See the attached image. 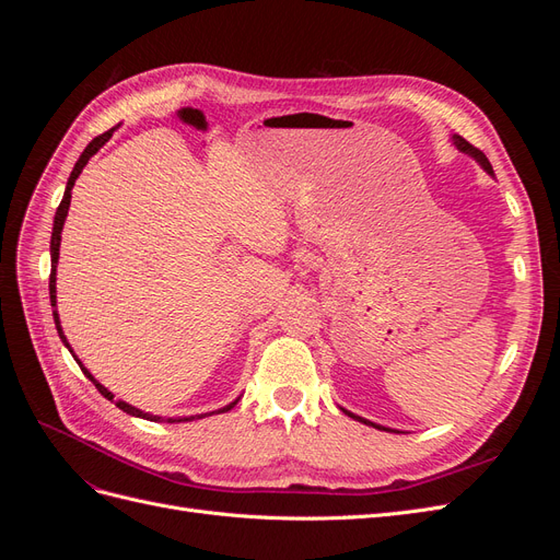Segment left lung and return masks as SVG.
Listing matches in <instances>:
<instances>
[{
    "label": "left lung",
    "instance_id": "1",
    "mask_svg": "<svg viewBox=\"0 0 560 560\" xmlns=\"http://www.w3.org/2000/svg\"><path fill=\"white\" fill-rule=\"evenodd\" d=\"M451 142L463 151V154H467V156H471L474 161H477L483 171L490 175V177H495V173H493V165H490V161L486 159V154L483 151H479L477 147H471L465 138H460V135H453L451 138ZM341 411L346 413V416H350V418H354V420H360V422H364V425H369V428H376V430H383V432H397V430H393V428H385V425H378V422H371V420H366V418H362V416H354V413H350L348 409H343L341 406Z\"/></svg>",
    "mask_w": 560,
    "mask_h": 560
}]
</instances>
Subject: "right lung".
I'll use <instances>...</instances> for the list:
<instances>
[{
	"instance_id": "obj_1",
	"label": "right lung",
	"mask_w": 560,
	"mask_h": 560,
	"mask_svg": "<svg viewBox=\"0 0 560 560\" xmlns=\"http://www.w3.org/2000/svg\"><path fill=\"white\" fill-rule=\"evenodd\" d=\"M112 132H114V128L112 130H107V132H103V135H97V138L83 149V154L79 156V161L74 163V171H72V175H70V179H67V186H65V196H62V200H60V206H58V210H56V219H54V233H50V280H48V294H50V306H54L56 311H54V319H56V329H58V336H60V341L65 343V348L70 350L72 354H74V350H72V346H70V341H67V336H65V331H62V327H60V315H58V301H56V270H58V259H60V241H62V226H65V219H67V210H70V200H72V189H74V182H77V177L81 175V171L83 167H86V163L97 154L100 151V147H105L107 142H109V138H112ZM74 360H77V364L81 366V371L83 374H86V378L89 381H93V385L100 389V395L103 397H107L109 401H114V395L109 393V389L100 383V381H95V376L91 374V371L81 364V360L77 358L74 354ZM241 399V397H238ZM238 399L235 401H231V404H226L224 409H217V411H212V413H226V411H231L235 404H238ZM118 409L121 411H126V413H130V416H135V418H144V420H154V422H189V420H194V418H206L208 413H200V416H179V418H163V416H154V413H144L142 409H138V406H132V404H128V401H114Z\"/></svg>"
}]
</instances>
